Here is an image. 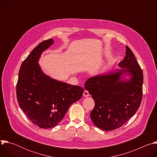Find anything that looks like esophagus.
Wrapping results in <instances>:
<instances>
[{
  "label": "esophagus",
  "mask_w": 157,
  "mask_h": 157,
  "mask_svg": "<svg viewBox=\"0 0 157 157\" xmlns=\"http://www.w3.org/2000/svg\"><path fill=\"white\" fill-rule=\"evenodd\" d=\"M89 96V92L87 91H84L83 92V96L84 97H88Z\"/></svg>",
  "instance_id": "obj_1"
}]
</instances>
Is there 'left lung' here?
<instances>
[{
  "label": "left lung",
  "instance_id": "left-lung-1",
  "mask_svg": "<svg viewBox=\"0 0 157 157\" xmlns=\"http://www.w3.org/2000/svg\"><path fill=\"white\" fill-rule=\"evenodd\" d=\"M118 66L121 68L89 78L84 84L95 102L91 119L104 130L122 126L136 113L142 101V70L127 46L125 56Z\"/></svg>",
  "mask_w": 157,
  "mask_h": 157
}]
</instances>
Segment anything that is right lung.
Wrapping results in <instances>:
<instances>
[{
	"label": "right lung",
	"mask_w": 157,
	"mask_h": 157,
	"mask_svg": "<svg viewBox=\"0 0 157 157\" xmlns=\"http://www.w3.org/2000/svg\"><path fill=\"white\" fill-rule=\"evenodd\" d=\"M54 43L50 38L40 43L22 63L17 84L20 107L29 119L42 128L55 127L70 106L79 100L84 89L51 78L38 63L42 53Z\"/></svg>",
	"instance_id": "right-lung-1"
}]
</instances>
